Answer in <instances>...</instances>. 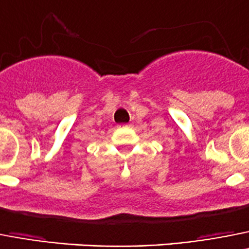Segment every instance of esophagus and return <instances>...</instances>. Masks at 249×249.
<instances>
[{"mask_svg": "<svg viewBox=\"0 0 249 249\" xmlns=\"http://www.w3.org/2000/svg\"><path fill=\"white\" fill-rule=\"evenodd\" d=\"M120 126H123V127H131V126H133V123H129V124H123V125H120Z\"/></svg>", "mask_w": 249, "mask_h": 249, "instance_id": "1", "label": "esophagus"}]
</instances>
